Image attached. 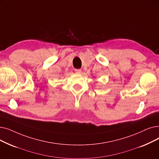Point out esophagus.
Segmentation results:
<instances>
[{"instance_id": "1", "label": "esophagus", "mask_w": 159, "mask_h": 159, "mask_svg": "<svg viewBox=\"0 0 159 159\" xmlns=\"http://www.w3.org/2000/svg\"><path fill=\"white\" fill-rule=\"evenodd\" d=\"M75 73L80 74L82 73V70H80V69H77V70H75Z\"/></svg>"}]
</instances>
